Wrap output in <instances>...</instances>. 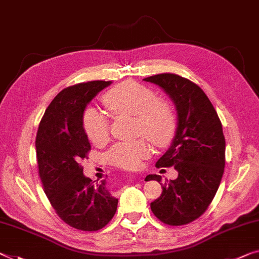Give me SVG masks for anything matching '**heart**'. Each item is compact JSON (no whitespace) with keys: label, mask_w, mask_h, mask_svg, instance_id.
Wrapping results in <instances>:
<instances>
[{"label":"heart","mask_w":259,"mask_h":259,"mask_svg":"<svg viewBox=\"0 0 259 259\" xmlns=\"http://www.w3.org/2000/svg\"><path fill=\"white\" fill-rule=\"evenodd\" d=\"M102 102L114 114L135 118V134L143 135L156 147H168L177 128L175 111L165 99L157 98L154 90L140 83L127 81L114 85L102 96ZM83 128L91 142L99 145L109 138V120L101 112L89 109L83 116ZM150 155L145 139L117 142L107 152L111 164L122 169H137Z\"/></svg>","instance_id":"b5f03b06"}]
</instances>
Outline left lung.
<instances>
[{"label":"left lung","mask_w":259,"mask_h":259,"mask_svg":"<svg viewBox=\"0 0 259 259\" xmlns=\"http://www.w3.org/2000/svg\"><path fill=\"white\" fill-rule=\"evenodd\" d=\"M143 79L161 87L177 110L176 134L156 166H174L178 177L165 184L160 175L146 177L162 186L150 208L163 224L188 225L205 213L224 175L226 141L221 121L206 94L190 79L170 73Z\"/></svg>","instance_id":"1"}]
</instances>
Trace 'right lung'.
<instances>
[{"label": "right lung", "mask_w": 259, "mask_h": 259, "mask_svg": "<svg viewBox=\"0 0 259 259\" xmlns=\"http://www.w3.org/2000/svg\"><path fill=\"white\" fill-rule=\"evenodd\" d=\"M111 83L91 81L60 91L44 113L35 138L39 176L51 205L67 225L84 232L105 227L118 206L106 181L95 184L79 164L91 149L83 113L91 99Z\"/></svg>", "instance_id": "obj_1"}]
</instances>
